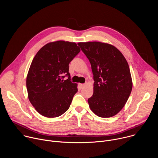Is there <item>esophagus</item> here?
I'll list each match as a JSON object with an SVG mask.
<instances>
[{
    "label": "esophagus",
    "mask_w": 158,
    "mask_h": 158,
    "mask_svg": "<svg viewBox=\"0 0 158 158\" xmlns=\"http://www.w3.org/2000/svg\"><path fill=\"white\" fill-rule=\"evenodd\" d=\"M79 86L81 88H82L85 86V84H79Z\"/></svg>",
    "instance_id": "34e87169"
}]
</instances>
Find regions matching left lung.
<instances>
[{
  "label": "left lung",
  "mask_w": 158,
  "mask_h": 158,
  "mask_svg": "<svg viewBox=\"0 0 158 158\" xmlns=\"http://www.w3.org/2000/svg\"><path fill=\"white\" fill-rule=\"evenodd\" d=\"M91 65L94 92L87 101L90 109L101 118L116 115L125 106L132 91L128 63L111 44L102 42H79Z\"/></svg>",
  "instance_id": "8db88e82"
}]
</instances>
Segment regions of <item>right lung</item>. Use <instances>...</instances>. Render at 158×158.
I'll use <instances>...</instances> for the list:
<instances>
[{"label": "right lung", "instance_id": "obj_1", "mask_svg": "<svg viewBox=\"0 0 158 158\" xmlns=\"http://www.w3.org/2000/svg\"><path fill=\"white\" fill-rule=\"evenodd\" d=\"M80 51L75 42L57 40L48 43L35 54L26 86L29 100L40 115L57 118L69 108L77 84L70 81L69 64ZM65 74L67 80L63 79Z\"/></svg>", "mask_w": 158, "mask_h": 158}]
</instances>
